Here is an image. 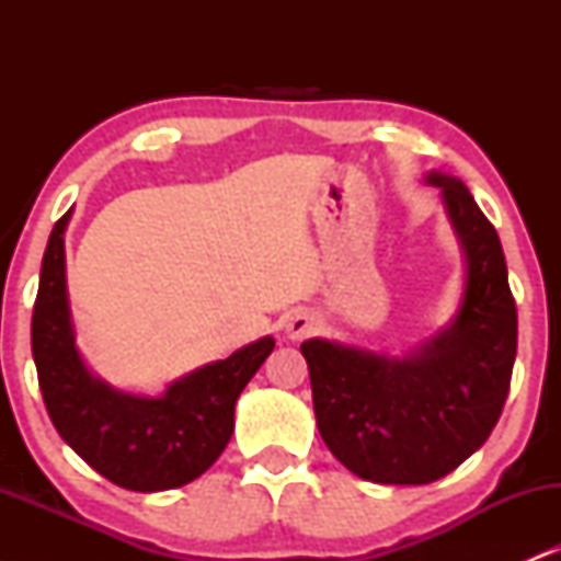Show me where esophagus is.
Wrapping results in <instances>:
<instances>
[{
	"label": "esophagus",
	"instance_id": "34e87169",
	"mask_svg": "<svg viewBox=\"0 0 561 561\" xmlns=\"http://www.w3.org/2000/svg\"><path fill=\"white\" fill-rule=\"evenodd\" d=\"M319 330V321H317V317H313V313H308V311H293L287 317V321H285V334L289 340H306V337H311L313 332Z\"/></svg>",
	"mask_w": 561,
	"mask_h": 561
}]
</instances>
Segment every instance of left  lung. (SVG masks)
I'll use <instances>...</instances> for the list:
<instances>
[{
	"mask_svg": "<svg viewBox=\"0 0 561 561\" xmlns=\"http://www.w3.org/2000/svg\"><path fill=\"white\" fill-rule=\"evenodd\" d=\"M465 253L454 319L405 356L306 340L319 433L340 465L382 485L446 478L493 433L504 409L517 306L501 240L461 179L430 171Z\"/></svg>",
	"mask_w": 561,
	"mask_h": 561,
	"instance_id": "8db88e82",
	"label": "left lung"
}]
</instances>
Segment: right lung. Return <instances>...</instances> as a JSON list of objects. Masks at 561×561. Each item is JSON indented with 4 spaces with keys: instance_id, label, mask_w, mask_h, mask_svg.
Here are the masks:
<instances>
[{
    "instance_id": "add662e5",
    "label": "right lung",
    "mask_w": 561,
    "mask_h": 561,
    "mask_svg": "<svg viewBox=\"0 0 561 561\" xmlns=\"http://www.w3.org/2000/svg\"><path fill=\"white\" fill-rule=\"evenodd\" d=\"M68 210L44 250L31 319V351L55 430L94 472L126 491L156 493L197 480L234 433V403L274 337L240 347L165 388L137 396L92 375L76 345L66 279Z\"/></svg>"
}]
</instances>
